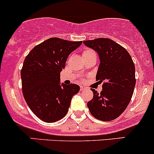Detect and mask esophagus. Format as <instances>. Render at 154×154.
Segmentation results:
<instances>
[{
	"mask_svg": "<svg viewBox=\"0 0 154 154\" xmlns=\"http://www.w3.org/2000/svg\"><path fill=\"white\" fill-rule=\"evenodd\" d=\"M86 87H85V86H82V85H81L80 86V91H85V90H86Z\"/></svg>",
	"mask_w": 154,
	"mask_h": 154,
	"instance_id": "esophagus-1",
	"label": "esophagus"
}]
</instances>
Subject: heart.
<instances>
[{
  "label": "heart",
  "mask_w": 154,
  "mask_h": 154,
  "mask_svg": "<svg viewBox=\"0 0 154 154\" xmlns=\"http://www.w3.org/2000/svg\"><path fill=\"white\" fill-rule=\"evenodd\" d=\"M92 54H95V52L91 50H85V51L83 52V53H82V57L86 56V55H92Z\"/></svg>",
  "instance_id": "heart-1"
}]
</instances>
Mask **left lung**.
<instances>
[{"mask_svg":"<svg viewBox=\"0 0 154 154\" xmlns=\"http://www.w3.org/2000/svg\"><path fill=\"white\" fill-rule=\"evenodd\" d=\"M83 43L98 53L100 63L96 79L104 82L100 94L91 88L94 97L88 107L96 119L112 121L124 112L132 97L136 83L134 62L126 49L109 38Z\"/></svg>","mask_w":154,"mask_h":154,"instance_id":"1","label":"left lung"}]
</instances>
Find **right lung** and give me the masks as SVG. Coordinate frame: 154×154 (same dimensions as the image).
Segmentation results:
<instances>
[{
	"label": "right lung",
	"instance_id": "1",
	"mask_svg": "<svg viewBox=\"0 0 154 154\" xmlns=\"http://www.w3.org/2000/svg\"><path fill=\"white\" fill-rule=\"evenodd\" d=\"M82 43L50 38L35 47L25 59L21 70L23 96L32 112L45 122L62 119L80 91L78 85L60 83V73L71 52Z\"/></svg>",
	"mask_w": 154,
	"mask_h": 154
}]
</instances>
